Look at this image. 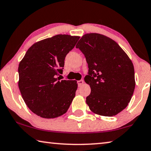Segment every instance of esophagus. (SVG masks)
<instances>
[{
	"label": "esophagus",
	"instance_id": "esophagus-1",
	"mask_svg": "<svg viewBox=\"0 0 151 151\" xmlns=\"http://www.w3.org/2000/svg\"><path fill=\"white\" fill-rule=\"evenodd\" d=\"M83 83H84V81L83 80H80V81H77V84H78V87H81V85H83Z\"/></svg>",
	"mask_w": 151,
	"mask_h": 151
}]
</instances>
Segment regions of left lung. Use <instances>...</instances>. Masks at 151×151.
<instances>
[{"instance_id": "left-lung-1", "label": "left lung", "mask_w": 151, "mask_h": 151, "mask_svg": "<svg viewBox=\"0 0 151 151\" xmlns=\"http://www.w3.org/2000/svg\"><path fill=\"white\" fill-rule=\"evenodd\" d=\"M85 55L91 93L86 102L93 113L114 116L126 108L135 88L131 60L117 43L99 33L83 35L76 45Z\"/></svg>"}]
</instances>
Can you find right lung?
I'll list each match as a JSON object with an SVG mask.
<instances>
[{
  "instance_id": "obj_1",
  "label": "right lung",
  "mask_w": 151,
  "mask_h": 151,
  "mask_svg": "<svg viewBox=\"0 0 151 151\" xmlns=\"http://www.w3.org/2000/svg\"><path fill=\"white\" fill-rule=\"evenodd\" d=\"M56 35L32 45L18 68L19 88L31 111L44 118L65 114L77 89L76 81L60 80L64 59L79 40Z\"/></svg>"
}]
</instances>
